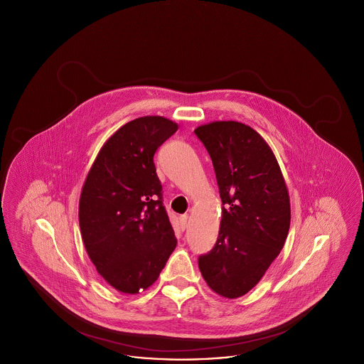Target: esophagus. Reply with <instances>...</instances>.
Masks as SVG:
<instances>
[{"mask_svg": "<svg viewBox=\"0 0 364 364\" xmlns=\"http://www.w3.org/2000/svg\"><path fill=\"white\" fill-rule=\"evenodd\" d=\"M180 225L183 229H186L187 225H188V214H183V215H180Z\"/></svg>", "mask_w": 364, "mask_h": 364, "instance_id": "esophagus-1", "label": "esophagus"}]
</instances>
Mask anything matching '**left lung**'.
<instances>
[{"instance_id": "obj_1", "label": "left lung", "mask_w": 364, "mask_h": 364, "mask_svg": "<svg viewBox=\"0 0 364 364\" xmlns=\"http://www.w3.org/2000/svg\"><path fill=\"white\" fill-rule=\"evenodd\" d=\"M213 161L223 218L213 250L198 258L208 287L228 299L251 291L282 250L291 225L289 195L272 149L237 122L198 127Z\"/></svg>"}]
</instances>
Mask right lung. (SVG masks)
Returning <instances> with one entry per match:
<instances>
[{
    "mask_svg": "<svg viewBox=\"0 0 364 364\" xmlns=\"http://www.w3.org/2000/svg\"><path fill=\"white\" fill-rule=\"evenodd\" d=\"M177 128L159 116L127 122L87 174L79 202L83 242L97 272L122 294L153 285L177 244L154 165L156 149Z\"/></svg>",
    "mask_w": 364,
    "mask_h": 364,
    "instance_id": "1",
    "label": "right lung"
}]
</instances>
